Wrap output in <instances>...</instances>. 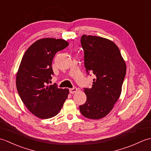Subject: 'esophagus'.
Instances as JSON below:
<instances>
[{"instance_id":"34e87169","label":"esophagus","mask_w":151,"mask_h":151,"mask_svg":"<svg viewBox=\"0 0 151 151\" xmlns=\"http://www.w3.org/2000/svg\"><path fill=\"white\" fill-rule=\"evenodd\" d=\"M78 91V89L76 88H70V89H69V92H70V93H71V94H73V93H75L76 92H77Z\"/></svg>"}]
</instances>
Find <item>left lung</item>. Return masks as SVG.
I'll list each match as a JSON object with an SVG mask.
<instances>
[{
	"label": "left lung",
	"mask_w": 151,
	"mask_h": 151,
	"mask_svg": "<svg viewBox=\"0 0 151 151\" xmlns=\"http://www.w3.org/2000/svg\"><path fill=\"white\" fill-rule=\"evenodd\" d=\"M86 71L95 75L92 88H84L85 104L80 106L84 117L99 119L110 113L120 97L127 67L118 47L104 37L83 35Z\"/></svg>",
	"instance_id": "8db88e82"
}]
</instances>
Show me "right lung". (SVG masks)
Segmentation results:
<instances>
[{
	"mask_svg": "<svg viewBox=\"0 0 151 151\" xmlns=\"http://www.w3.org/2000/svg\"><path fill=\"white\" fill-rule=\"evenodd\" d=\"M68 45L69 43L62 39L43 38L34 42L22 56L16 76V87L22 102L37 117H54L67 99L68 89L49 84L54 74L53 58Z\"/></svg>",
	"mask_w": 151,
	"mask_h": 151,
	"instance_id": "add662e5",
	"label": "right lung"
}]
</instances>
